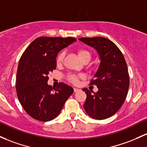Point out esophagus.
<instances>
[{
	"label": "esophagus",
	"instance_id": "esophagus-1",
	"mask_svg": "<svg viewBox=\"0 0 147 147\" xmlns=\"http://www.w3.org/2000/svg\"><path fill=\"white\" fill-rule=\"evenodd\" d=\"M79 91H80V89H79V88H74V92H75V93L78 92Z\"/></svg>",
	"mask_w": 147,
	"mask_h": 147
}]
</instances>
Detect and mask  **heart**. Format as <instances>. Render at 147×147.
Segmentation results:
<instances>
[{"mask_svg":"<svg viewBox=\"0 0 147 147\" xmlns=\"http://www.w3.org/2000/svg\"><path fill=\"white\" fill-rule=\"evenodd\" d=\"M77 54L78 56L80 57V59H81L82 62L85 61H89L90 59L91 58V54L89 51L87 49H77ZM64 56H65V53L64 51H61L58 54L57 58H56V63L57 64H61L62 63L63 60L64 59ZM69 80L70 82H73V83H77L79 80V77L75 75H71L69 76Z\"/></svg>","mask_w":147,"mask_h":147,"instance_id":"obj_1","label":"heart"}]
</instances>
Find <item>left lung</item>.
<instances>
[{
	"mask_svg": "<svg viewBox=\"0 0 147 147\" xmlns=\"http://www.w3.org/2000/svg\"><path fill=\"white\" fill-rule=\"evenodd\" d=\"M82 42L94 48L99 56V67L90 84H96L98 91L92 95L83 88L87 97L84 108L94 119L102 120L112 117L123 105L129 88L127 64L121 51L111 40L102 37L82 38Z\"/></svg>",
	"mask_w": 147,
	"mask_h": 147,
	"instance_id": "8db88e82",
	"label": "left lung"
}]
</instances>
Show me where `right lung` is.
<instances>
[{
	"mask_svg": "<svg viewBox=\"0 0 147 147\" xmlns=\"http://www.w3.org/2000/svg\"><path fill=\"white\" fill-rule=\"evenodd\" d=\"M75 41L71 37H40L22 54L17 69L16 91L24 110L33 119L41 121L55 119L73 93V88L63 82L54 88L47 81L49 72L56 67L59 51Z\"/></svg>",
	"mask_w": 147,
	"mask_h": 147,
	"instance_id": "obj_1",
	"label": "right lung"
}]
</instances>
